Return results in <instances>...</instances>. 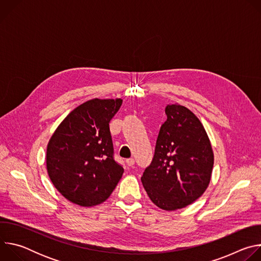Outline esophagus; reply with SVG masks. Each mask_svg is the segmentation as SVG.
Wrapping results in <instances>:
<instances>
[{"instance_id":"34e87169","label":"esophagus","mask_w":261,"mask_h":261,"mask_svg":"<svg viewBox=\"0 0 261 261\" xmlns=\"http://www.w3.org/2000/svg\"><path fill=\"white\" fill-rule=\"evenodd\" d=\"M134 162H135V160H134L133 158H129V159L126 160V163H127L128 166H133V165H134Z\"/></svg>"}]
</instances>
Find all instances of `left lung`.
I'll use <instances>...</instances> for the list:
<instances>
[{"label": "left lung", "mask_w": 261, "mask_h": 261, "mask_svg": "<svg viewBox=\"0 0 261 261\" xmlns=\"http://www.w3.org/2000/svg\"><path fill=\"white\" fill-rule=\"evenodd\" d=\"M165 114L153 161L141 181L158 207L176 211L193 203L207 189L214 152L203 125L190 109L168 104Z\"/></svg>", "instance_id": "obj_1"}]
</instances>
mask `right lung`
<instances>
[{"mask_svg":"<svg viewBox=\"0 0 261 261\" xmlns=\"http://www.w3.org/2000/svg\"><path fill=\"white\" fill-rule=\"evenodd\" d=\"M123 100L92 99L61 122L46 147V168L56 189L81 206L104 202L124 169L113 157L109 122Z\"/></svg>","mask_w":261,"mask_h":261,"instance_id":"obj_1","label":"right lung"}]
</instances>
